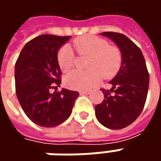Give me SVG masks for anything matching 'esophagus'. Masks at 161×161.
I'll list each match as a JSON object with an SVG mask.
<instances>
[{
	"instance_id": "esophagus-1",
	"label": "esophagus",
	"mask_w": 161,
	"mask_h": 161,
	"mask_svg": "<svg viewBox=\"0 0 161 161\" xmlns=\"http://www.w3.org/2000/svg\"><path fill=\"white\" fill-rule=\"evenodd\" d=\"M79 92H80V94H81V95H89V94H90V91H89V90H80Z\"/></svg>"
}]
</instances>
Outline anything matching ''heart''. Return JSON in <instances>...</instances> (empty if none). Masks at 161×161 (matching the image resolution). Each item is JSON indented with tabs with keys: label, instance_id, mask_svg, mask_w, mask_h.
<instances>
[{
	"label": "heart",
	"instance_id": "b5f03b06",
	"mask_svg": "<svg viewBox=\"0 0 161 161\" xmlns=\"http://www.w3.org/2000/svg\"><path fill=\"white\" fill-rule=\"evenodd\" d=\"M72 46L79 54L90 55L87 68L88 71H74L69 72L64 79L66 86L72 90H86L98 83L103 78L114 76L120 70L123 54L115 46L109 45L104 38L92 35L78 37ZM75 63L73 50L67 45L63 46L57 52V64L61 71H69Z\"/></svg>",
	"mask_w": 161,
	"mask_h": 161
}]
</instances>
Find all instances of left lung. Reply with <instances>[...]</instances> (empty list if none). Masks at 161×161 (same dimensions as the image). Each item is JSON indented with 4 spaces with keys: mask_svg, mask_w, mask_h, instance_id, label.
Instances as JSON below:
<instances>
[{
    "mask_svg": "<svg viewBox=\"0 0 161 161\" xmlns=\"http://www.w3.org/2000/svg\"><path fill=\"white\" fill-rule=\"evenodd\" d=\"M120 48L123 63L117 75L109 82L112 89H101L102 103L95 108L97 119L109 129H123L138 118L147 98L150 75L141 49L126 36L103 32ZM114 93H113V92Z\"/></svg>",
    "mask_w": 161,
    "mask_h": 161,
    "instance_id": "8db88e82",
    "label": "left lung"
}]
</instances>
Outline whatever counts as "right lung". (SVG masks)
Listing matches in <instances>:
<instances>
[{"label":"right lung","instance_id":"1","mask_svg":"<svg viewBox=\"0 0 161 161\" xmlns=\"http://www.w3.org/2000/svg\"><path fill=\"white\" fill-rule=\"evenodd\" d=\"M71 37L41 35L28 42L15 64V89L23 111L33 123L54 127L71 114L78 91L54 90L61 84L59 48Z\"/></svg>","mask_w":161,"mask_h":161}]
</instances>
